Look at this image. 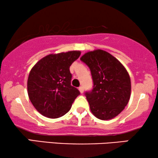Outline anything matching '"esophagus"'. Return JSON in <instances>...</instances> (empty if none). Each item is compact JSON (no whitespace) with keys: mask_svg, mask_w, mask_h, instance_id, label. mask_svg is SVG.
I'll list each match as a JSON object with an SVG mask.
<instances>
[{"mask_svg":"<svg viewBox=\"0 0 158 158\" xmlns=\"http://www.w3.org/2000/svg\"><path fill=\"white\" fill-rule=\"evenodd\" d=\"M78 90H80V92H81V94H83V86H81V87H79V88H78Z\"/></svg>","mask_w":158,"mask_h":158,"instance_id":"esophagus-1","label":"esophagus"}]
</instances>
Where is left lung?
Returning <instances> with one entry per match:
<instances>
[{
	"mask_svg": "<svg viewBox=\"0 0 158 158\" xmlns=\"http://www.w3.org/2000/svg\"><path fill=\"white\" fill-rule=\"evenodd\" d=\"M81 60L89 67L94 81L93 90L85 93L92 114L101 120L116 117L130 98L131 80L126 68L102 49L88 52Z\"/></svg>",
	"mask_w": 158,
	"mask_h": 158,
	"instance_id": "1",
	"label": "left lung"
}]
</instances>
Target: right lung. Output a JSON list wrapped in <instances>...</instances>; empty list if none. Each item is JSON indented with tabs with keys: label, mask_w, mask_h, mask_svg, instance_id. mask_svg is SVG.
<instances>
[{
	"label": "right lung",
	"mask_w": 158,
	"mask_h": 158,
	"mask_svg": "<svg viewBox=\"0 0 158 158\" xmlns=\"http://www.w3.org/2000/svg\"><path fill=\"white\" fill-rule=\"evenodd\" d=\"M70 51L45 56L34 64L27 81L29 98L34 108L47 118H57L70 111L80 95L71 85L70 67L81 55Z\"/></svg>",
	"instance_id": "1"
}]
</instances>
